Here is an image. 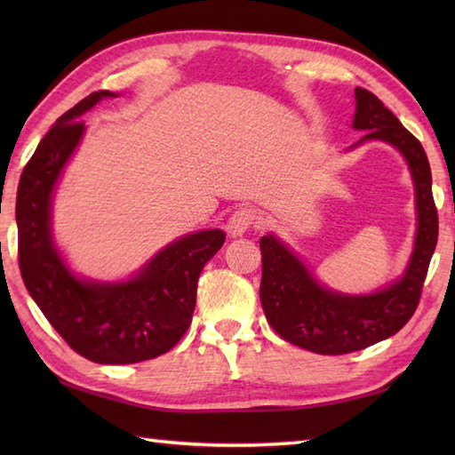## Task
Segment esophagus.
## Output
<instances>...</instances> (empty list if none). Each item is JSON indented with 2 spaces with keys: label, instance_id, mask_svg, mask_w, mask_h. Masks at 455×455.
Masks as SVG:
<instances>
[{
  "label": "esophagus",
  "instance_id": "34e87169",
  "mask_svg": "<svg viewBox=\"0 0 455 455\" xmlns=\"http://www.w3.org/2000/svg\"><path fill=\"white\" fill-rule=\"evenodd\" d=\"M259 222H262V217H259V212L256 209L240 207L233 212V217L228 219L227 230L230 236L236 238V236H243L244 233H248L250 228H258Z\"/></svg>",
  "mask_w": 455,
  "mask_h": 455
}]
</instances>
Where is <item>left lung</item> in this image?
<instances>
[{"label": "left lung", "mask_w": 455, "mask_h": 455, "mask_svg": "<svg viewBox=\"0 0 455 455\" xmlns=\"http://www.w3.org/2000/svg\"><path fill=\"white\" fill-rule=\"evenodd\" d=\"M354 129L360 140H385L407 160L417 188V240L407 272L399 282L371 295H342L316 283L311 272L274 235L262 236L259 301L269 326L308 352L340 355L363 350L397 334L411 321L438 243V211L432 197L430 164L419 139L403 127L377 95L355 88ZM357 142V144H360Z\"/></svg>", "instance_id": "1"}]
</instances>
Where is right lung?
Segmentation results:
<instances>
[{
	"label": "right lung",
	"instance_id": "obj_1",
	"mask_svg": "<svg viewBox=\"0 0 455 455\" xmlns=\"http://www.w3.org/2000/svg\"><path fill=\"white\" fill-rule=\"evenodd\" d=\"M115 93L93 92L44 134L19 180V269L27 291L74 352L95 363H137L172 350L196 311L201 269L225 244L222 230H201L172 243L121 283L78 279L51 233L54 183L84 134L82 115Z\"/></svg>",
	"mask_w": 455,
	"mask_h": 455
}]
</instances>
